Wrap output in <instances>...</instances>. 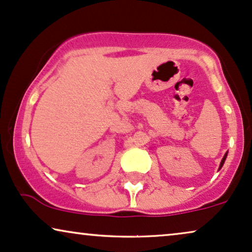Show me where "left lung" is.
Listing matches in <instances>:
<instances>
[{
	"label": "left lung",
	"instance_id": "1",
	"mask_svg": "<svg viewBox=\"0 0 252 252\" xmlns=\"http://www.w3.org/2000/svg\"><path fill=\"white\" fill-rule=\"evenodd\" d=\"M225 157H227V154L224 155V157H223V159H222L221 160V164H220V168H221L222 166H223V164H224V160H225Z\"/></svg>",
	"mask_w": 252,
	"mask_h": 252
}]
</instances>
